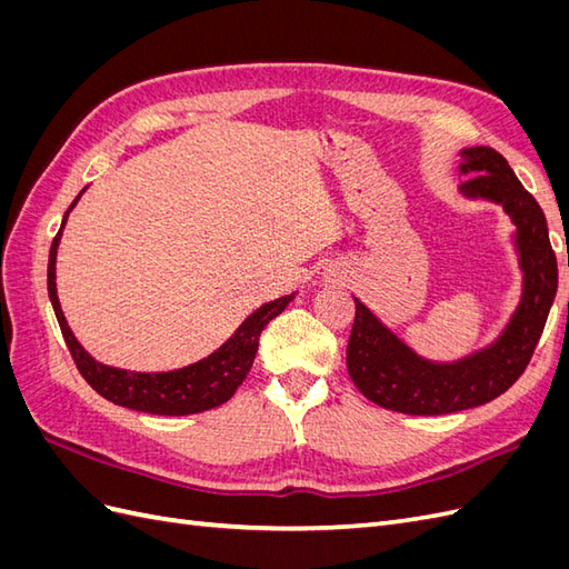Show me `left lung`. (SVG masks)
<instances>
[{
	"label": "left lung",
	"instance_id": "left-lung-1",
	"mask_svg": "<svg viewBox=\"0 0 569 569\" xmlns=\"http://www.w3.org/2000/svg\"><path fill=\"white\" fill-rule=\"evenodd\" d=\"M460 194L501 203L515 222V247L522 268V299L493 343L453 363L418 356L356 301L347 368L358 391L372 403L406 416H446L485 406L508 391L525 372L558 291V261L541 206L491 147L460 151ZM569 268V261H567Z\"/></svg>",
	"mask_w": 569,
	"mask_h": 569
}]
</instances>
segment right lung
I'll list each match as a JSON object with an SVG mask.
<instances>
[{"mask_svg": "<svg viewBox=\"0 0 569 569\" xmlns=\"http://www.w3.org/2000/svg\"><path fill=\"white\" fill-rule=\"evenodd\" d=\"M84 192V189H82ZM80 192V194H82ZM76 201L68 206V211L61 220V228L51 242L49 249V266H47V289L49 301L54 306V313L61 327V335L66 339V347L71 351L80 375L99 396L107 401L132 408L140 412H151V416H192V412L211 410L220 403H226L237 387L244 382L249 375L253 358L258 351V337H261L263 327L280 316L284 308L295 299V295H287L263 303L237 327V332L222 343L218 351L206 356L197 363L170 370V372H130L99 363L88 351L80 347V341L73 337L71 327H68L61 303L57 297V249L61 242V232L68 220V213L73 211Z\"/></svg>", "mask_w": 569, "mask_h": 569, "instance_id": "right-lung-1", "label": "right lung"}]
</instances>
